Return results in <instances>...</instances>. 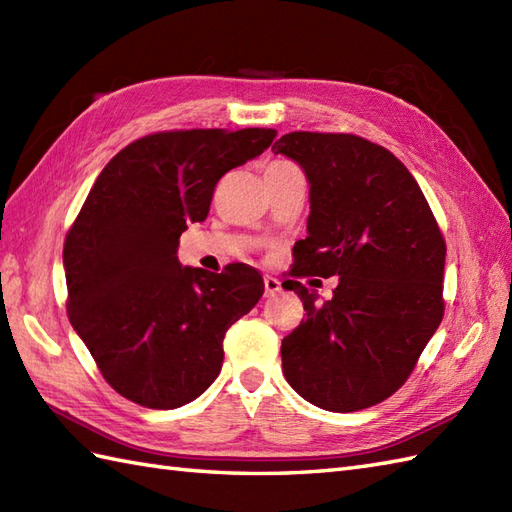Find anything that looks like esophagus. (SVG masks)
Returning <instances> with one entry per match:
<instances>
[{
  "label": "esophagus",
  "instance_id": "obj_1",
  "mask_svg": "<svg viewBox=\"0 0 512 512\" xmlns=\"http://www.w3.org/2000/svg\"><path fill=\"white\" fill-rule=\"evenodd\" d=\"M264 292L266 297H275L281 292V281L275 277H264Z\"/></svg>",
  "mask_w": 512,
  "mask_h": 512
}]
</instances>
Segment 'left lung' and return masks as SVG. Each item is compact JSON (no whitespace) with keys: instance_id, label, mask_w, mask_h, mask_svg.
Listing matches in <instances>:
<instances>
[{"instance_id":"left-lung-1","label":"left lung","mask_w":512,"mask_h":512,"mask_svg":"<svg viewBox=\"0 0 512 512\" xmlns=\"http://www.w3.org/2000/svg\"><path fill=\"white\" fill-rule=\"evenodd\" d=\"M273 151L310 182L308 237L284 281L306 321L281 341L284 376L325 411L378 405L405 385L442 321L440 226L409 169L361 136L290 132ZM303 276H339L340 286L319 307Z\"/></svg>"}]
</instances>
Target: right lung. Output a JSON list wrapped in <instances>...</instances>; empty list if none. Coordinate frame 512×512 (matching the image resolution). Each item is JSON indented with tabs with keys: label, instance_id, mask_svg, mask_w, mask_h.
<instances>
[{
	"label": "right lung",
	"instance_id": "add662e5",
	"mask_svg": "<svg viewBox=\"0 0 512 512\" xmlns=\"http://www.w3.org/2000/svg\"><path fill=\"white\" fill-rule=\"evenodd\" d=\"M275 129H184L138 138L107 162L65 235L68 317L103 378L149 409L204 394L224 334L264 295L246 264L220 275L178 262L226 171L264 154Z\"/></svg>",
	"mask_w": 512,
	"mask_h": 512
}]
</instances>
